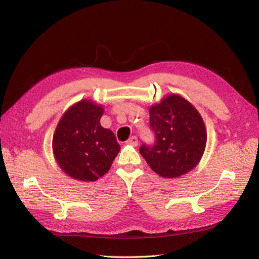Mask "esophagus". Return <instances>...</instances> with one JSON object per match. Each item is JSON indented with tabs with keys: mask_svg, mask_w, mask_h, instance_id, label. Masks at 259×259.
<instances>
[{
	"mask_svg": "<svg viewBox=\"0 0 259 259\" xmlns=\"http://www.w3.org/2000/svg\"><path fill=\"white\" fill-rule=\"evenodd\" d=\"M127 145H132V146H137L138 145V138L136 136H132L127 142H126Z\"/></svg>",
	"mask_w": 259,
	"mask_h": 259,
	"instance_id": "obj_1",
	"label": "esophagus"
}]
</instances>
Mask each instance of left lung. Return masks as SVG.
Returning a JSON list of instances; mask_svg holds the SVG:
<instances>
[{"mask_svg":"<svg viewBox=\"0 0 259 259\" xmlns=\"http://www.w3.org/2000/svg\"><path fill=\"white\" fill-rule=\"evenodd\" d=\"M153 146L139 149L149 166L165 178L182 176L198 165L206 146L202 116L189 101L171 94L149 109Z\"/></svg>","mask_w":259,"mask_h":259,"instance_id":"obj_1","label":"left lung"}]
</instances>
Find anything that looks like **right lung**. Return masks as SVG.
Returning <instances> with one entry per match:
<instances>
[{
	"label": "right lung",
	"instance_id": "obj_1",
	"mask_svg": "<svg viewBox=\"0 0 259 259\" xmlns=\"http://www.w3.org/2000/svg\"><path fill=\"white\" fill-rule=\"evenodd\" d=\"M103 114V107L83 99L61 116L53 136V152L68 176L95 182L110 169L120 145L113 133L100 125Z\"/></svg>",
	"mask_w": 259,
	"mask_h": 259
}]
</instances>
